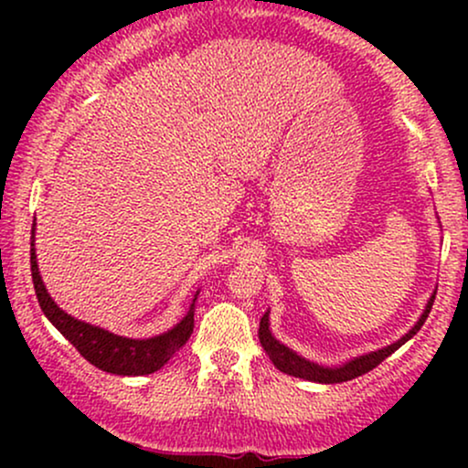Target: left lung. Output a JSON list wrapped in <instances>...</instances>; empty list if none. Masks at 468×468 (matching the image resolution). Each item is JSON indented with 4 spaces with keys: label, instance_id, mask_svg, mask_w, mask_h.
Segmentation results:
<instances>
[{
    "label": "left lung",
    "instance_id": "8db88e82",
    "mask_svg": "<svg viewBox=\"0 0 468 468\" xmlns=\"http://www.w3.org/2000/svg\"><path fill=\"white\" fill-rule=\"evenodd\" d=\"M433 299H436V290H433V294L429 297L427 305H424L420 319L413 324V327L407 335H402L399 341L389 343V346L380 347V350H374V352H367V354H361V356H354L350 361H346L343 365H335V367H327V365H319L314 361H308V358L299 356L297 352L290 350L288 346H283L282 341H277L275 336H272L271 332V319H268V313L261 316L260 321V343L261 347H264L268 356H271V361L279 372L283 374H290L294 376V378H303V380H313V383H324V385H332V383H346V380H352L356 378V376H363L367 374L369 369H374L376 365H380L385 361V358L391 356L396 350H399L400 346H405L410 338L416 335L418 330H420L424 321H427L429 313H431V305H433Z\"/></svg>",
    "mask_w": 468,
    "mask_h": 468
}]
</instances>
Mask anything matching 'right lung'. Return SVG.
<instances>
[{"mask_svg":"<svg viewBox=\"0 0 468 468\" xmlns=\"http://www.w3.org/2000/svg\"><path fill=\"white\" fill-rule=\"evenodd\" d=\"M30 271L32 283H35L37 299H39L41 310L48 316L52 325L61 332L63 336L72 343L80 352L85 361H90L94 367L103 372L118 374V376H144L158 372L163 365L174 358V354L189 341L193 332V313H196V299L200 290L196 292L189 305V313L182 316L180 324H176L171 330L152 338H130L118 336L105 327L85 324V321L74 319L66 310H61L55 303V299L48 294L44 286V279L39 275L35 252V227H32L30 238Z\"/></svg>","mask_w":468,"mask_h":468,"instance_id":"right-lung-1","label":"right lung"}]
</instances>
